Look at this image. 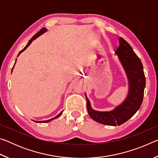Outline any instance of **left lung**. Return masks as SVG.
Segmentation results:
<instances>
[{"instance_id":"1","label":"left lung","mask_w":158,"mask_h":158,"mask_svg":"<svg viewBox=\"0 0 158 158\" xmlns=\"http://www.w3.org/2000/svg\"><path fill=\"white\" fill-rule=\"evenodd\" d=\"M115 53L127 77L129 89L125 100L113 110L99 111L91 107L89 98L85 94L88 112L91 118L101 124L111 126L122 125L135 114L142 103L146 86V78L141 60L121 37L119 38V47Z\"/></svg>"}]
</instances>
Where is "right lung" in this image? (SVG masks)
<instances>
[{"label":"right lung","mask_w":158,"mask_h":158,"mask_svg":"<svg viewBox=\"0 0 158 158\" xmlns=\"http://www.w3.org/2000/svg\"><path fill=\"white\" fill-rule=\"evenodd\" d=\"M47 31V30L46 28H42L41 30L38 32V33H37L35 35H34L33 37H32V38L30 40H29V42H28V44H26V46L24 48H23V49L22 50H21L19 53V54H18V56H19V54H20V53H21V52H23V51H25V50L26 49V48H27V47L29 46V45H30V44L32 43V42H33V41L34 40H35V39H36V38H37V37H38L39 36H40L41 35H42V34H43V33H44L45 32H46ZM16 61H17V60H16ZM16 61H15V63H16ZM15 65H14V66H13L12 69V70H13V68H14ZM63 111H61L60 113L59 114H58L56 116H55L54 118H51V119H49V120H47V121H35V122H36V123H48V122H50L51 121H52V120L55 119V118H57L59 117V116H60V115L62 114Z\"/></svg>","instance_id":"obj_1"}]
</instances>
